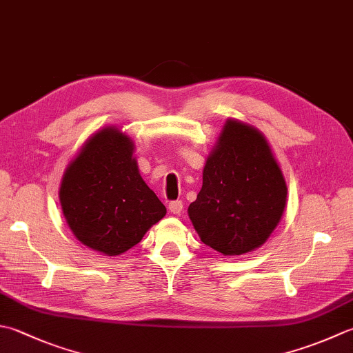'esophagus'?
Listing matches in <instances>:
<instances>
[{
	"mask_svg": "<svg viewBox=\"0 0 353 353\" xmlns=\"http://www.w3.org/2000/svg\"><path fill=\"white\" fill-rule=\"evenodd\" d=\"M168 210L172 214H176V216H179V214H181L182 210H183V202H182V200H172V202L168 203Z\"/></svg>",
	"mask_w": 353,
	"mask_h": 353,
	"instance_id": "34e87169",
	"label": "esophagus"
}]
</instances>
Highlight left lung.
<instances>
[{"mask_svg": "<svg viewBox=\"0 0 353 353\" xmlns=\"http://www.w3.org/2000/svg\"><path fill=\"white\" fill-rule=\"evenodd\" d=\"M288 188L263 134L228 121L188 214L205 245L240 255L263 245L285 211Z\"/></svg>", "mask_w": 353, "mask_h": 353, "instance_id": "left-lung-1", "label": "left lung"}]
</instances>
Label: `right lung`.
I'll return each instance as SVG.
<instances>
[{
  "label": "right lung",
  "mask_w": 353,
  "mask_h": 353,
  "mask_svg": "<svg viewBox=\"0 0 353 353\" xmlns=\"http://www.w3.org/2000/svg\"><path fill=\"white\" fill-rule=\"evenodd\" d=\"M133 141L116 128L98 131L68 165L59 200L81 243L119 255L139 243L167 208L142 181Z\"/></svg>",
  "instance_id": "add662e5"
}]
</instances>
